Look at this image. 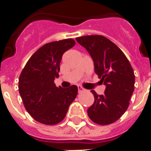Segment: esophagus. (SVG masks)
Returning <instances> with one entry per match:
<instances>
[{
    "label": "esophagus",
    "instance_id": "34e87169",
    "mask_svg": "<svg viewBox=\"0 0 151 151\" xmlns=\"http://www.w3.org/2000/svg\"><path fill=\"white\" fill-rule=\"evenodd\" d=\"M78 89L79 93H82V91H84V89L82 88L81 86H78Z\"/></svg>",
    "mask_w": 151,
    "mask_h": 151
}]
</instances>
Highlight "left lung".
<instances>
[{"instance_id":"1","label":"left lung","mask_w":151,"mask_h":151,"mask_svg":"<svg viewBox=\"0 0 151 151\" xmlns=\"http://www.w3.org/2000/svg\"><path fill=\"white\" fill-rule=\"evenodd\" d=\"M91 55L95 72L106 86L104 94L95 96L88 108L90 119L98 124L107 125L120 119L129 105L134 91L135 76L129 60L118 47L103 35H86L76 38Z\"/></svg>"}]
</instances>
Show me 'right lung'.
I'll use <instances>...</instances> for the list:
<instances>
[{
  "label": "right lung",
  "mask_w": 151,
  "mask_h": 151,
  "mask_svg": "<svg viewBox=\"0 0 151 151\" xmlns=\"http://www.w3.org/2000/svg\"><path fill=\"white\" fill-rule=\"evenodd\" d=\"M74 45L73 39L44 44L28 60L20 74L18 90L24 107L40 123L53 125L62 121L77 96V86L62 88L54 83L62 55Z\"/></svg>",
  "instance_id": "1"
}]
</instances>
